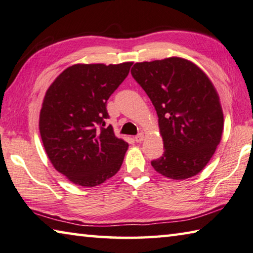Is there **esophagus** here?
Here are the masks:
<instances>
[{"label":"esophagus","instance_id":"esophagus-1","mask_svg":"<svg viewBox=\"0 0 253 253\" xmlns=\"http://www.w3.org/2000/svg\"><path fill=\"white\" fill-rule=\"evenodd\" d=\"M134 140H135V142H142L143 140H144V135L142 134V133H139L138 135H135L134 136Z\"/></svg>","mask_w":253,"mask_h":253}]
</instances>
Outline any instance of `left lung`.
<instances>
[{
    "mask_svg": "<svg viewBox=\"0 0 253 253\" xmlns=\"http://www.w3.org/2000/svg\"><path fill=\"white\" fill-rule=\"evenodd\" d=\"M131 74L158 115L165 151L151 166L176 180L197 175L214 155L224 126L212 82L195 64L178 57L136 63Z\"/></svg>",
    "mask_w": 253,
    "mask_h": 253,
    "instance_id": "obj_1",
    "label": "left lung"
}]
</instances>
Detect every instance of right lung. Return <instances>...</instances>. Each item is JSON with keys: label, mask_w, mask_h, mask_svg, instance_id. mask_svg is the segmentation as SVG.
Instances as JSON below:
<instances>
[{"label": "right lung", "mask_w": 253, "mask_h": 253, "mask_svg": "<svg viewBox=\"0 0 253 253\" xmlns=\"http://www.w3.org/2000/svg\"><path fill=\"white\" fill-rule=\"evenodd\" d=\"M132 63L77 64L45 92L39 130L57 171L74 184L94 187L121 168L127 144L105 126L106 102L126 80Z\"/></svg>", "instance_id": "right-lung-1"}]
</instances>
